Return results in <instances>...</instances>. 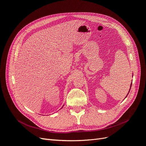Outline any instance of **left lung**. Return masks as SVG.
Returning a JSON list of instances; mask_svg holds the SVG:
<instances>
[{
	"label": "left lung",
	"mask_w": 146,
	"mask_h": 146,
	"mask_svg": "<svg viewBox=\"0 0 146 146\" xmlns=\"http://www.w3.org/2000/svg\"><path fill=\"white\" fill-rule=\"evenodd\" d=\"M131 84H132V82H131V85H130V88H131ZM130 90H129V92H130ZM129 93L127 94V95L129 94ZM125 98H126V97H125Z\"/></svg>",
	"instance_id": "1"
}]
</instances>
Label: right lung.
I'll return each mask as SVG.
<instances>
[{"instance_id":"add662e5","label":"right lung","mask_w":146,"mask_h":146,"mask_svg":"<svg viewBox=\"0 0 146 146\" xmlns=\"http://www.w3.org/2000/svg\"><path fill=\"white\" fill-rule=\"evenodd\" d=\"M62 108H63V107H62Z\"/></svg>"}]
</instances>
